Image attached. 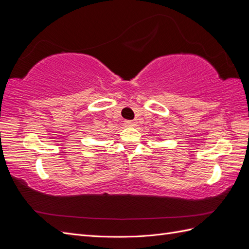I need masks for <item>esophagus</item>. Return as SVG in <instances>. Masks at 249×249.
Listing matches in <instances>:
<instances>
[{"mask_svg": "<svg viewBox=\"0 0 249 249\" xmlns=\"http://www.w3.org/2000/svg\"><path fill=\"white\" fill-rule=\"evenodd\" d=\"M124 124H125L127 126H135V125H136V123H135L134 120H125Z\"/></svg>", "mask_w": 249, "mask_h": 249, "instance_id": "esophagus-1", "label": "esophagus"}]
</instances>
